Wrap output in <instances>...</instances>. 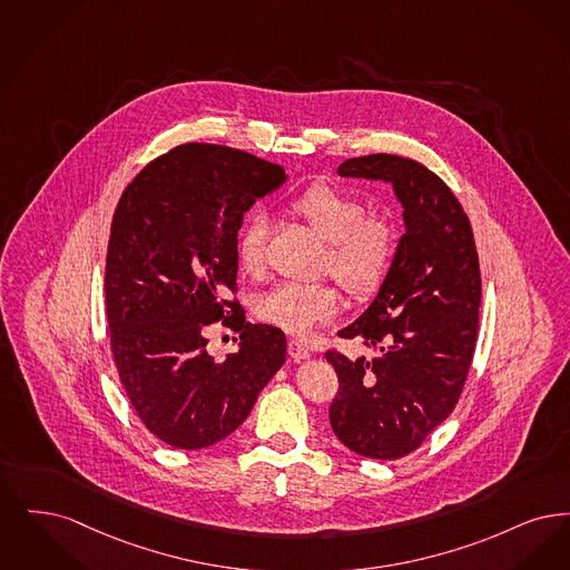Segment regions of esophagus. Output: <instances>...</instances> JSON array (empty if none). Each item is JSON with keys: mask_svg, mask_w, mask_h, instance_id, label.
Segmentation results:
<instances>
[{"mask_svg": "<svg viewBox=\"0 0 570 570\" xmlns=\"http://www.w3.org/2000/svg\"><path fill=\"white\" fill-rule=\"evenodd\" d=\"M287 351H289L292 360H296V362H302V360H308V357H311V348L306 347L302 341H296V338L289 341Z\"/></svg>", "mask_w": 570, "mask_h": 570, "instance_id": "34e87169", "label": "esophagus"}]
</instances>
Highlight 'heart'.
<instances>
[{
	"label": "heart",
	"mask_w": 570,
	"mask_h": 570,
	"mask_svg": "<svg viewBox=\"0 0 570 570\" xmlns=\"http://www.w3.org/2000/svg\"><path fill=\"white\" fill-rule=\"evenodd\" d=\"M292 208L327 240L323 273L332 274L351 296H371L383 285L397 253V227L390 215L366 213L357 196L325 183L297 194ZM266 217L255 213L240 234L238 266L247 276L266 271ZM338 302L336 287L327 281L281 283L255 302V315L289 334L306 336L338 313Z\"/></svg>",
	"instance_id": "obj_1"
}]
</instances>
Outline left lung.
<instances>
[{
	"label": "left lung",
	"instance_id": "left-lung-1",
	"mask_svg": "<svg viewBox=\"0 0 570 570\" xmlns=\"http://www.w3.org/2000/svg\"><path fill=\"white\" fill-rule=\"evenodd\" d=\"M338 174L392 183L406 229L371 306L338 332L374 355L325 353L338 374L330 423L351 451L397 460L451 415L464 390L479 327V255L462 204L420 161L376 153L343 161Z\"/></svg>",
	"mask_w": 570,
	"mask_h": 570
}]
</instances>
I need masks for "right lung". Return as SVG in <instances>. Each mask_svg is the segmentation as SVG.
<instances>
[{
    "mask_svg": "<svg viewBox=\"0 0 570 570\" xmlns=\"http://www.w3.org/2000/svg\"><path fill=\"white\" fill-rule=\"evenodd\" d=\"M285 178L245 150L191 142L153 159L117 204L104 278L110 348L134 411L166 445L229 436L285 364V334L227 299L243 217ZM215 321L242 332L222 363L205 353Z\"/></svg>",
    "mask_w": 570,
    "mask_h": 570,
    "instance_id": "obj_1",
    "label": "right lung"
}]
</instances>
